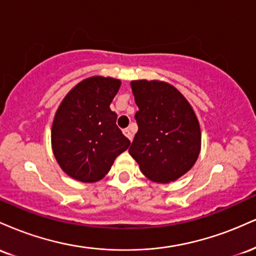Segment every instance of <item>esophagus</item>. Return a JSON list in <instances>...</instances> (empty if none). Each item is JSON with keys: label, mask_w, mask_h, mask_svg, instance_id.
<instances>
[{"label": "esophagus", "mask_w": 256, "mask_h": 256, "mask_svg": "<svg viewBox=\"0 0 256 256\" xmlns=\"http://www.w3.org/2000/svg\"><path fill=\"white\" fill-rule=\"evenodd\" d=\"M122 132H124V134L128 138V140H132V138H134V134H132V131L130 130V128H124Z\"/></svg>", "instance_id": "obj_1"}]
</instances>
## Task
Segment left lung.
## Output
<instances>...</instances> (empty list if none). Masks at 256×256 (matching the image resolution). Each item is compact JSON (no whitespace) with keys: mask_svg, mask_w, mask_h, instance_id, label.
Segmentation results:
<instances>
[{"mask_svg":"<svg viewBox=\"0 0 256 256\" xmlns=\"http://www.w3.org/2000/svg\"><path fill=\"white\" fill-rule=\"evenodd\" d=\"M138 110V132L128 152L146 177L168 183L186 173L198 160L201 131L192 106L171 84L131 82Z\"/></svg>","mask_w":256,"mask_h":256,"instance_id":"obj_1","label":"left lung"}]
</instances>
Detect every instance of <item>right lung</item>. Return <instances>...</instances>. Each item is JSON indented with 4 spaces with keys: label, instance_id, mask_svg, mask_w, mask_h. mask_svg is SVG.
<instances>
[{
    "label": "right lung",
    "instance_id": "add662e5",
    "mask_svg": "<svg viewBox=\"0 0 256 256\" xmlns=\"http://www.w3.org/2000/svg\"><path fill=\"white\" fill-rule=\"evenodd\" d=\"M119 88L118 79L91 77L76 85L61 102L52 122V146L70 177L84 183L100 180L130 146L110 108Z\"/></svg>",
    "mask_w": 256,
    "mask_h": 256
}]
</instances>
